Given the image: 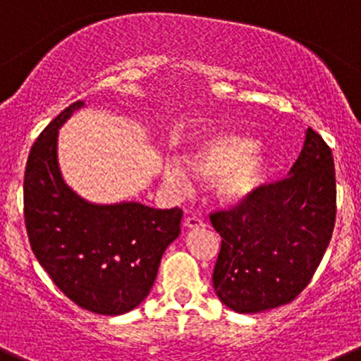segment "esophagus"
Masks as SVG:
<instances>
[{
	"mask_svg": "<svg viewBox=\"0 0 361 361\" xmlns=\"http://www.w3.org/2000/svg\"><path fill=\"white\" fill-rule=\"evenodd\" d=\"M185 227H199V226H206L204 220L201 219V216L197 215H188L187 219H185Z\"/></svg>",
	"mask_w": 361,
	"mask_h": 361,
	"instance_id": "esophagus-1",
	"label": "esophagus"
}]
</instances>
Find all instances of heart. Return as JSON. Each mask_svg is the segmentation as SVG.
Segmentation results:
<instances>
[{"label":"heart","instance_id":"heart-1","mask_svg":"<svg viewBox=\"0 0 361 361\" xmlns=\"http://www.w3.org/2000/svg\"><path fill=\"white\" fill-rule=\"evenodd\" d=\"M252 139L222 132L206 137L187 155V166L199 180H213L219 197L238 201L259 187L264 176V159L252 149ZM166 183L176 192L190 188V178L183 166H166Z\"/></svg>","mask_w":361,"mask_h":361}]
</instances>
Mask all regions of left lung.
<instances>
[{
  "label": "left lung",
  "mask_w": 361,
  "mask_h": 361,
  "mask_svg": "<svg viewBox=\"0 0 361 361\" xmlns=\"http://www.w3.org/2000/svg\"><path fill=\"white\" fill-rule=\"evenodd\" d=\"M337 215L331 148L312 128L289 176L209 213L222 238L213 288L224 305L255 314L293 302L326 252Z\"/></svg>",
  "instance_id": "obj_1"
}]
</instances>
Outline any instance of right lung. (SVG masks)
Returning <instances> with one entry per match:
<instances>
[{
	"label": "right lung",
	"mask_w": 361,
	"mask_h": 361,
	"mask_svg": "<svg viewBox=\"0 0 361 361\" xmlns=\"http://www.w3.org/2000/svg\"><path fill=\"white\" fill-rule=\"evenodd\" d=\"M77 100L44 128L24 173V222L31 250L75 305L120 316L148 296L160 259L180 234V208L141 202L99 206L73 194L58 167V128L82 107Z\"/></svg>",
	"instance_id": "right-lung-1"
}]
</instances>
